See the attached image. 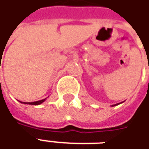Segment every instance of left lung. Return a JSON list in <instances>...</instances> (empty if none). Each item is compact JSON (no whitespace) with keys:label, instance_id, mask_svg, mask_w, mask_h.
<instances>
[{"label":"left lung","instance_id":"1","mask_svg":"<svg viewBox=\"0 0 149 149\" xmlns=\"http://www.w3.org/2000/svg\"><path fill=\"white\" fill-rule=\"evenodd\" d=\"M118 104H120V103H117V104H114V105H112L111 107H114V106H116V105H118Z\"/></svg>","mask_w":149,"mask_h":149}]
</instances>
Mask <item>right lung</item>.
Returning <instances> with one entry per match:
<instances>
[{"label": "right lung", "instance_id": "right-lung-1", "mask_svg": "<svg viewBox=\"0 0 149 149\" xmlns=\"http://www.w3.org/2000/svg\"><path fill=\"white\" fill-rule=\"evenodd\" d=\"M46 100V99H44V100H39V101H36V102H31V103H25V102H21V101H20V103H26V104H31V105H39V104L42 103Z\"/></svg>", "mask_w": 149, "mask_h": 149}]
</instances>
